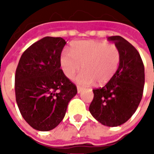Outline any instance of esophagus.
I'll use <instances>...</instances> for the list:
<instances>
[{
    "label": "esophagus",
    "instance_id": "1",
    "mask_svg": "<svg viewBox=\"0 0 154 154\" xmlns=\"http://www.w3.org/2000/svg\"><path fill=\"white\" fill-rule=\"evenodd\" d=\"M82 89H83V88H82V87H80V86H77V92H78V93H80L81 91H82Z\"/></svg>",
    "mask_w": 154,
    "mask_h": 154
}]
</instances>
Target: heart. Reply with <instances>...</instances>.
Listing matches in <instances>:
<instances>
[{
  "label": "heart",
  "mask_w": 154,
  "mask_h": 154,
  "mask_svg": "<svg viewBox=\"0 0 154 154\" xmlns=\"http://www.w3.org/2000/svg\"><path fill=\"white\" fill-rule=\"evenodd\" d=\"M69 52L61 54V68L67 78L72 79L82 67L84 71L77 78L81 85H91L95 82L100 85L107 83L120 63L118 46L104 41H77L72 44Z\"/></svg>",
  "instance_id": "heart-1"
}]
</instances>
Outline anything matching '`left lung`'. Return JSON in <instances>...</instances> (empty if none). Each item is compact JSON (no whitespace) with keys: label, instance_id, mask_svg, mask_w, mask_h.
Segmentation results:
<instances>
[{"label":"left lung","instance_id":"left-lung-1","mask_svg":"<svg viewBox=\"0 0 154 154\" xmlns=\"http://www.w3.org/2000/svg\"><path fill=\"white\" fill-rule=\"evenodd\" d=\"M121 54L116 75L103 87L93 89L89 110L102 125L116 127L134 114L141 101L144 87V66L139 52L121 36L108 37Z\"/></svg>","mask_w":154,"mask_h":154}]
</instances>
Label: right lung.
I'll return each instance as SVG.
<instances>
[{"label":"right lung","mask_w":154,"mask_h":154,"mask_svg":"<svg viewBox=\"0 0 154 154\" xmlns=\"http://www.w3.org/2000/svg\"><path fill=\"white\" fill-rule=\"evenodd\" d=\"M66 41L44 37L23 53L15 76V99L20 112L32 128L54 129L63 120L77 89L60 67Z\"/></svg>","instance_id":"right-lung-1"}]
</instances>
